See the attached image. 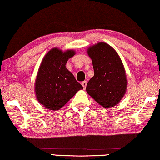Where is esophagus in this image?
I'll list each match as a JSON object with an SVG mask.
<instances>
[{"instance_id":"obj_1","label":"esophagus","mask_w":160,"mask_h":160,"mask_svg":"<svg viewBox=\"0 0 160 160\" xmlns=\"http://www.w3.org/2000/svg\"><path fill=\"white\" fill-rule=\"evenodd\" d=\"M81 84H82L83 88H84V89H85V88H86V86H87V81H86V80L83 81V82H81Z\"/></svg>"}]
</instances>
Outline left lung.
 I'll return each instance as SVG.
<instances>
[{
    "instance_id": "1",
    "label": "left lung",
    "mask_w": 160,
    "mask_h": 160,
    "mask_svg": "<svg viewBox=\"0 0 160 160\" xmlns=\"http://www.w3.org/2000/svg\"><path fill=\"white\" fill-rule=\"evenodd\" d=\"M94 76L88 82L86 90L104 108L115 106L124 95L127 80L122 62L110 45L100 42L90 47Z\"/></svg>"
}]
</instances>
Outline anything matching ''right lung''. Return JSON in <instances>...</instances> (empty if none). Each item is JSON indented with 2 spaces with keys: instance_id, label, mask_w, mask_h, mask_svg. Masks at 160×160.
I'll return each mask as SVG.
<instances>
[{
  "instance_id": "1",
  "label": "right lung",
  "mask_w": 160,
  "mask_h": 160,
  "mask_svg": "<svg viewBox=\"0 0 160 160\" xmlns=\"http://www.w3.org/2000/svg\"><path fill=\"white\" fill-rule=\"evenodd\" d=\"M75 52L52 49L43 59L35 83L38 101L49 110H59L82 86L66 68Z\"/></svg>"
}]
</instances>
